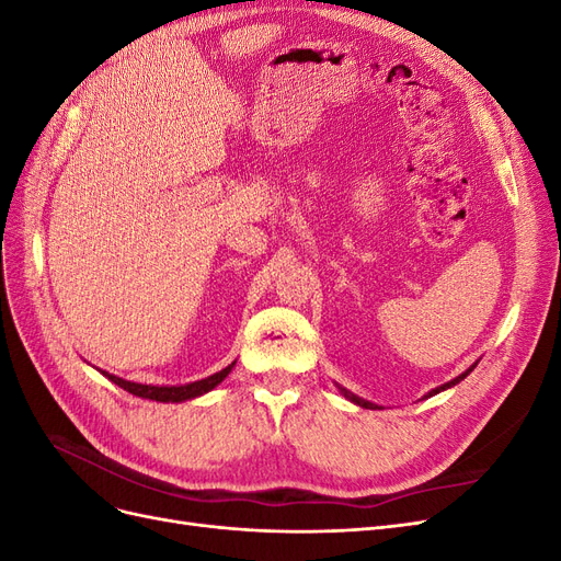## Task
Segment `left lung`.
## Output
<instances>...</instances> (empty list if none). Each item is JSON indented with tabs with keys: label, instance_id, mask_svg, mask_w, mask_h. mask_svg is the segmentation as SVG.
I'll list each match as a JSON object with an SVG mask.
<instances>
[{
	"label": "left lung",
	"instance_id": "8db88e82",
	"mask_svg": "<svg viewBox=\"0 0 561 561\" xmlns=\"http://www.w3.org/2000/svg\"><path fill=\"white\" fill-rule=\"evenodd\" d=\"M474 367H478V363H472L466 371H463V375H458L456 379H451V381H447V383H443V386H437V388H433V390H428V393L426 396H423V398H431V396H437V393H443V390H447V388H451V386H456L458 381H463L468 375H470V371L474 369ZM336 388L339 390H342V396L346 398V400H351L353 404H358V407H363V410H381V407L379 404H375V402H369V400H365V398H360V396H355V393H351V390H346V388H342V386H339L336 383Z\"/></svg>",
	"mask_w": 561,
	"mask_h": 561
}]
</instances>
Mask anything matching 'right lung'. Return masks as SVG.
<instances>
[{
	"label": "right lung",
	"mask_w": 561,
	"mask_h": 561,
	"mask_svg": "<svg viewBox=\"0 0 561 561\" xmlns=\"http://www.w3.org/2000/svg\"><path fill=\"white\" fill-rule=\"evenodd\" d=\"M236 360L231 365H227L225 369L215 371V375L201 379V381H192V383H184V386H151V383H135V381H126L122 377H114L110 375V371H103V375L116 383L118 388L128 390L130 396H138V398H145V400H157V402H184V400H194V398H201L203 393H208V390H213L217 383H222L227 379L229 371L233 369Z\"/></svg>",
	"instance_id": "obj_1"
}]
</instances>
